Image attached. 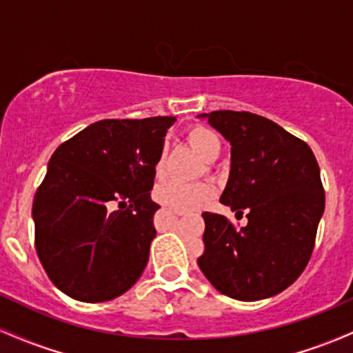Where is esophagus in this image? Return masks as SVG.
I'll list each match as a JSON object with an SVG mask.
<instances>
[{
    "label": "esophagus",
    "mask_w": 353,
    "mask_h": 353,
    "mask_svg": "<svg viewBox=\"0 0 353 353\" xmlns=\"http://www.w3.org/2000/svg\"><path fill=\"white\" fill-rule=\"evenodd\" d=\"M171 212L176 214V216H184V210H179V209H171Z\"/></svg>",
    "instance_id": "obj_1"
}]
</instances>
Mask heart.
Wrapping results in <instances>:
<instances>
[{"mask_svg": "<svg viewBox=\"0 0 353 353\" xmlns=\"http://www.w3.org/2000/svg\"><path fill=\"white\" fill-rule=\"evenodd\" d=\"M188 139L205 161L217 159L221 154V139L212 129L205 128V125H196L190 129ZM165 172H168V145H163L154 161V174L157 179H163ZM212 196L214 189L208 182H182L171 179L159 182L154 188V197L157 202L179 210L199 209Z\"/></svg>", "mask_w": 353, "mask_h": 353, "instance_id": "obj_1", "label": "heart"}]
</instances>
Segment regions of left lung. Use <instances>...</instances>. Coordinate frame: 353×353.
<instances>
[{"instance_id":"left-lung-1","label":"left lung","mask_w":353,"mask_h":353,"mask_svg":"<svg viewBox=\"0 0 353 353\" xmlns=\"http://www.w3.org/2000/svg\"><path fill=\"white\" fill-rule=\"evenodd\" d=\"M208 117L230 149V174L221 202L244 214L234 228L204 212L202 274L221 294L254 302L285 290L309 264L325 208L320 169L302 139L259 114L214 111Z\"/></svg>"}]
</instances>
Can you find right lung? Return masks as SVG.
I'll use <instances>...</instances> for the list:
<instances>
[{
    "mask_svg": "<svg viewBox=\"0 0 353 353\" xmlns=\"http://www.w3.org/2000/svg\"><path fill=\"white\" fill-rule=\"evenodd\" d=\"M172 116L103 119L56 149L34 194V247L48 277L81 302H106L143 274L156 229L154 161Z\"/></svg>",
    "mask_w": 353,
    "mask_h": 353,
    "instance_id": "add662e5",
    "label": "right lung"
}]
</instances>
